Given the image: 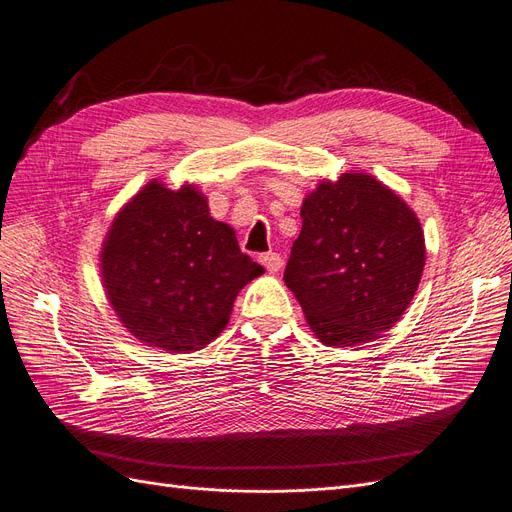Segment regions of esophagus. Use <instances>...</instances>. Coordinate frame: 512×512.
Listing matches in <instances>:
<instances>
[{
  "mask_svg": "<svg viewBox=\"0 0 512 512\" xmlns=\"http://www.w3.org/2000/svg\"><path fill=\"white\" fill-rule=\"evenodd\" d=\"M259 261H261V264L266 266V270L272 272V274L279 272V270L283 268V257H281L279 253H264V255L259 257Z\"/></svg>",
  "mask_w": 512,
  "mask_h": 512,
  "instance_id": "esophagus-1",
  "label": "esophagus"
}]
</instances>
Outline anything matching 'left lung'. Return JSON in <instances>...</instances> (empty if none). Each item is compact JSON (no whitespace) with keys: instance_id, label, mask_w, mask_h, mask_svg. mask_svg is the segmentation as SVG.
<instances>
[{"instance_id":"1","label":"left lung","mask_w":512,"mask_h":512,"mask_svg":"<svg viewBox=\"0 0 512 512\" xmlns=\"http://www.w3.org/2000/svg\"><path fill=\"white\" fill-rule=\"evenodd\" d=\"M285 285L330 347L375 341L410 306L422 268L418 216L373 175L343 173L306 195Z\"/></svg>"}]
</instances>
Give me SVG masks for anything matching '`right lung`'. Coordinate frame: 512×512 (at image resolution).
<instances>
[{
    "label": "right lung",
    "mask_w": 512,
    "mask_h": 512,
    "mask_svg": "<svg viewBox=\"0 0 512 512\" xmlns=\"http://www.w3.org/2000/svg\"><path fill=\"white\" fill-rule=\"evenodd\" d=\"M261 272L193 184H145L115 216L100 253L115 315L135 339L169 354L218 337L240 289Z\"/></svg>",
    "instance_id": "add662e5"
}]
</instances>
